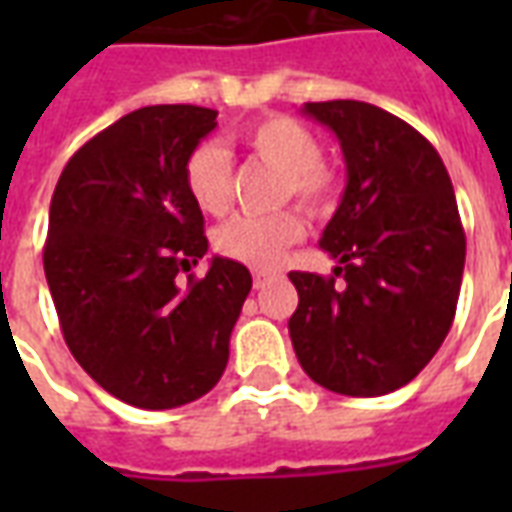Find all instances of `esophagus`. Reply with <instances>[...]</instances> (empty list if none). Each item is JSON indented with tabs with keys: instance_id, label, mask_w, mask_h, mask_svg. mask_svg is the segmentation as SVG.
Masks as SVG:
<instances>
[{
	"instance_id": "obj_1",
	"label": "esophagus",
	"mask_w": 512,
	"mask_h": 512,
	"mask_svg": "<svg viewBox=\"0 0 512 512\" xmlns=\"http://www.w3.org/2000/svg\"><path fill=\"white\" fill-rule=\"evenodd\" d=\"M268 279H271V274H268V271H255V277H252V285H255L257 290L263 288V285H266Z\"/></svg>"
}]
</instances>
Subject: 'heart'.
<instances>
[{"label":"heart","mask_w":512,"mask_h":512,"mask_svg":"<svg viewBox=\"0 0 512 512\" xmlns=\"http://www.w3.org/2000/svg\"><path fill=\"white\" fill-rule=\"evenodd\" d=\"M241 145L263 164L282 172L279 200H299L307 211L321 213L337 197V175L321 161V139L301 120L268 115L246 123L238 131ZM186 191L202 213L222 216L233 200V167L222 147L205 142L194 147L183 167ZM304 222L296 211L268 216H235L213 233L216 252L249 268H274L290 246L301 241Z\"/></svg>","instance_id":"b5f03b06"}]
</instances>
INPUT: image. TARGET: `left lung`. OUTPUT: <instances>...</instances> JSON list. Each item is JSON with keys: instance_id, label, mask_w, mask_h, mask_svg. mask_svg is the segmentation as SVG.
Returning a JSON list of instances; mask_svg holds the SVG:
<instances>
[{"instance_id": "8db88e82", "label": "left lung", "mask_w": 512, "mask_h": 512, "mask_svg": "<svg viewBox=\"0 0 512 512\" xmlns=\"http://www.w3.org/2000/svg\"><path fill=\"white\" fill-rule=\"evenodd\" d=\"M340 139L343 202L321 246L334 274L290 271V340L315 384L376 397L417 376L450 332L466 235L444 161L417 128L365 101L304 104Z\"/></svg>"}]
</instances>
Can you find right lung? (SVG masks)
<instances>
[{
    "mask_svg": "<svg viewBox=\"0 0 512 512\" xmlns=\"http://www.w3.org/2000/svg\"><path fill=\"white\" fill-rule=\"evenodd\" d=\"M216 128L205 106H142L84 142L51 197L43 268L73 359L136 408H175L211 392L252 290L249 268L208 252L183 167Z\"/></svg>",
    "mask_w": 512,
    "mask_h": 512,
    "instance_id": "1",
    "label": "right lung"
}]
</instances>
